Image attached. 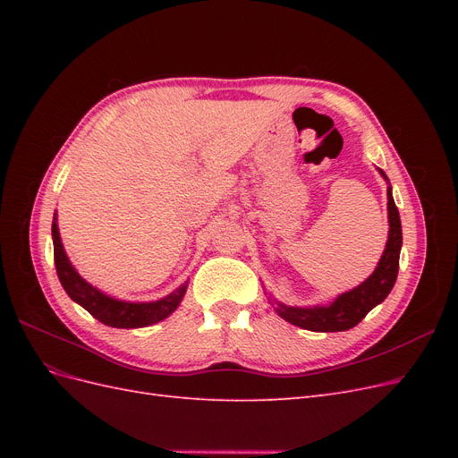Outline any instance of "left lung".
Listing matches in <instances>:
<instances>
[{
  "instance_id": "obj_1",
  "label": "left lung",
  "mask_w": 458,
  "mask_h": 458,
  "mask_svg": "<svg viewBox=\"0 0 458 458\" xmlns=\"http://www.w3.org/2000/svg\"><path fill=\"white\" fill-rule=\"evenodd\" d=\"M387 182L382 170H378ZM387 219H390V234H387L386 250L378 261L377 269L372 271L367 281L355 286L350 293L340 294L330 306H315V308H293L273 300V308L283 317L284 321L293 323L313 332H342L353 328L361 323L365 315L377 308L386 296L392 293L397 279L399 269V252L403 244V233H401V219L397 206L392 197V187H387Z\"/></svg>"
}]
</instances>
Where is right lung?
<instances>
[{
  "label": "right lung",
  "instance_id": "obj_1",
  "mask_svg": "<svg viewBox=\"0 0 458 458\" xmlns=\"http://www.w3.org/2000/svg\"><path fill=\"white\" fill-rule=\"evenodd\" d=\"M51 234H53L55 267H57L59 281L66 290V294L71 296L76 303H80L86 311H89L97 321H101L103 325L114 327V328H140V327L155 325L162 321V318L172 315L187 293V283H185L177 290H174L172 294L160 298L157 301L135 303V301H122V300L110 298L103 294L101 290L91 286L88 281L81 279L78 271L72 267V263L68 259L61 242L57 216L53 217Z\"/></svg>",
  "mask_w": 458,
  "mask_h": 458
}]
</instances>
